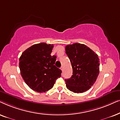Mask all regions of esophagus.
<instances>
[{
  "mask_svg": "<svg viewBox=\"0 0 120 120\" xmlns=\"http://www.w3.org/2000/svg\"><path fill=\"white\" fill-rule=\"evenodd\" d=\"M60 69H61L62 71H63V67H61V68H60Z\"/></svg>",
  "mask_w": 120,
  "mask_h": 120,
  "instance_id": "34e87169",
  "label": "esophagus"
}]
</instances>
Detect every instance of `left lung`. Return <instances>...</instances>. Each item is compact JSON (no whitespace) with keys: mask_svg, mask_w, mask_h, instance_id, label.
Listing matches in <instances>:
<instances>
[{"mask_svg":"<svg viewBox=\"0 0 120 120\" xmlns=\"http://www.w3.org/2000/svg\"><path fill=\"white\" fill-rule=\"evenodd\" d=\"M73 73L65 79L66 87L76 93L87 91L97 80L99 73V59L97 54L84 44L76 43L65 47Z\"/></svg>","mask_w":120,"mask_h":120,"instance_id":"8db88e82","label":"left lung"}]
</instances>
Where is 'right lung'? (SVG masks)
<instances>
[{
	"mask_svg": "<svg viewBox=\"0 0 120 120\" xmlns=\"http://www.w3.org/2000/svg\"><path fill=\"white\" fill-rule=\"evenodd\" d=\"M53 47L45 43L34 44L24 51L19 59L21 76L36 92H45L52 89L61 77V70L54 65L56 57L50 55Z\"/></svg>",
	"mask_w": 120,
	"mask_h": 120,
	"instance_id": "obj_1",
	"label": "right lung"
}]
</instances>
